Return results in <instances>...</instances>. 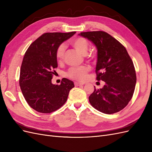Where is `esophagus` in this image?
I'll return each instance as SVG.
<instances>
[{"label": "esophagus", "instance_id": "obj_1", "mask_svg": "<svg viewBox=\"0 0 152 152\" xmlns=\"http://www.w3.org/2000/svg\"><path fill=\"white\" fill-rule=\"evenodd\" d=\"M74 84H75V86H80L84 85V83H80V82H75V83H74Z\"/></svg>", "mask_w": 152, "mask_h": 152}]
</instances>
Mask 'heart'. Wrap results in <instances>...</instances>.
Returning <instances> with one entry per match:
<instances>
[{"label": "heart", "instance_id": "b5f03b06", "mask_svg": "<svg viewBox=\"0 0 152 152\" xmlns=\"http://www.w3.org/2000/svg\"><path fill=\"white\" fill-rule=\"evenodd\" d=\"M71 43L73 46L82 55H84L85 56L88 53L89 43L85 39L82 37H77L73 39L71 41ZM65 50L66 45L64 44H60L57 48L56 51V56L58 61H61L63 59L64 56H65ZM88 72L89 68L86 66L72 67L66 72V75L69 78L73 80L82 81L86 79Z\"/></svg>", "mask_w": 152, "mask_h": 152}]
</instances>
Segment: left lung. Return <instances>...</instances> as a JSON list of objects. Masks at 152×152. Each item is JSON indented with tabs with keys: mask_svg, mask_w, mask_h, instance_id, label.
<instances>
[{
	"mask_svg": "<svg viewBox=\"0 0 152 152\" xmlns=\"http://www.w3.org/2000/svg\"><path fill=\"white\" fill-rule=\"evenodd\" d=\"M79 35L91 41L98 50L96 79L103 80V88L89 97L98 111L112 114L125 108L134 94L136 75L134 64L124 45L103 31L81 32Z\"/></svg>",
	"mask_w": 152,
	"mask_h": 152,
	"instance_id": "1",
	"label": "left lung"
}]
</instances>
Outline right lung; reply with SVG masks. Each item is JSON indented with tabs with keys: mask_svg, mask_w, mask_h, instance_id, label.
I'll return each mask as SVG.
<instances>
[{
	"mask_svg": "<svg viewBox=\"0 0 152 152\" xmlns=\"http://www.w3.org/2000/svg\"><path fill=\"white\" fill-rule=\"evenodd\" d=\"M75 33H45L30 44L25 54L20 86L26 102L37 112L56 111L66 103L69 92L74 87L73 82L66 78L60 85L53 84L51 79L58 67L57 48Z\"/></svg>",
	"mask_w": 152,
	"mask_h": 152,
	"instance_id": "obj_1",
	"label": "right lung"
}]
</instances>
